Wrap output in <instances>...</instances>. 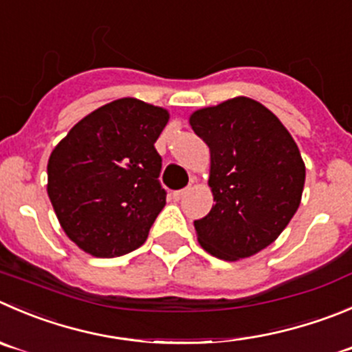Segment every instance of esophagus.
<instances>
[{
  "label": "esophagus",
  "instance_id": "1",
  "mask_svg": "<svg viewBox=\"0 0 352 352\" xmlns=\"http://www.w3.org/2000/svg\"><path fill=\"white\" fill-rule=\"evenodd\" d=\"M186 193H188V188L176 190V192H173V199H174V200H179V199H183V197H185Z\"/></svg>",
  "mask_w": 352,
  "mask_h": 352
}]
</instances>
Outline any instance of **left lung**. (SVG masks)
Returning a JSON list of instances; mask_svg holds the SVG:
<instances>
[{"label": "left lung", "mask_w": 352, "mask_h": 352, "mask_svg": "<svg viewBox=\"0 0 352 352\" xmlns=\"http://www.w3.org/2000/svg\"><path fill=\"white\" fill-rule=\"evenodd\" d=\"M210 150L214 206L193 221L199 243L224 261L250 257L278 239L299 209L306 167L271 110L247 96L192 113Z\"/></svg>", "instance_id": "obj_1"}]
</instances>
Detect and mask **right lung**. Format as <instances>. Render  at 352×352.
Segmentation results:
<instances>
[{
	"mask_svg": "<svg viewBox=\"0 0 352 352\" xmlns=\"http://www.w3.org/2000/svg\"><path fill=\"white\" fill-rule=\"evenodd\" d=\"M169 113L120 98L79 120L48 160V197L79 249L117 257L143 245L166 206L155 150Z\"/></svg>",
	"mask_w": 352,
	"mask_h": 352,
	"instance_id": "add662e5",
	"label": "right lung"
}]
</instances>
